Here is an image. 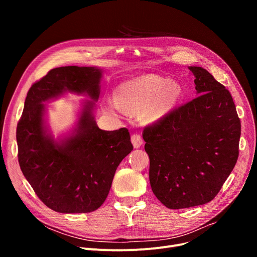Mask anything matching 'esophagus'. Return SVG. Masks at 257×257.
Wrapping results in <instances>:
<instances>
[{
  "label": "esophagus",
  "mask_w": 257,
  "mask_h": 257,
  "mask_svg": "<svg viewBox=\"0 0 257 257\" xmlns=\"http://www.w3.org/2000/svg\"><path fill=\"white\" fill-rule=\"evenodd\" d=\"M131 142L133 144V147L137 148V149H138V148H140L144 143V141H143V139H142L140 134H133V136L131 137Z\"/></svg>",
  "instance_id": "1"
}]
</instances>
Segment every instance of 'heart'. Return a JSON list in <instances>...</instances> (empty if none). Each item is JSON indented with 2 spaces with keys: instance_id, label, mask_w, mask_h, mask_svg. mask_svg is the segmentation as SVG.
<instances>
[{
  "instance_id": "heart-1",
  "label": "heart",
  "mask_w": 257,
  "mask_h": 257,
  "mask_svg": "<svg viewBox=\"0 0 257 257\" xmlns=\"http://www.w3.org/2000/svg\"><path fill=\"white\" fill-rule=\"evenodd\" d=\"M180 94L178 83L160 76L146 75L121 83L110 106L132 113L143 112L147 121H156L172 109Z\"/></svg>"
}]
</instances>
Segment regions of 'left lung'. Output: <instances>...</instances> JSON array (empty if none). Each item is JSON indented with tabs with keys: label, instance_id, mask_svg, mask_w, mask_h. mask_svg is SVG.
I'll list each match as a JSON object with an SVG mask.
<instances>
[{
	"label": "left lung",
	"instance_id": "8db88e82",
	"mask_svg": "<svg viewBox=\"0 0 257 257\" xmlns=\"http://www.w3.org/2000/svg\"><path fill=\"white\" fill-rule=\"evenodd\" d=\"M198 97L145 128L152 191L171 209L210 202L238 157L240 120L230 92L201 66H188Z\"/></svg>",
	"mask_w": 257,
	"mask_h": 257
}]
</instances>
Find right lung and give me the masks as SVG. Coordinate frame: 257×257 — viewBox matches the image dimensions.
<instances>
[{
	"label": "right lung",
	"instance_id": "1",
	"mask_svg": "<svg viewBox=\"0 0 257 257\" xmlns=\"http://www.w3.org/2000/svg\"><path fill=\"white\" fill-rule=\"evenodd\" d=\"M103 71L96 66L51 70L27 93L17 128L19 164L37 197L61 213L98 209L110 191L116 168L132 150L128 129L105 131L94 119ZM65 92L83 94L72 132L57 140L45 124V104Z\"/></svg>",
	"mask_w": 257,
	"mask_h": 257
}]
</instances>
